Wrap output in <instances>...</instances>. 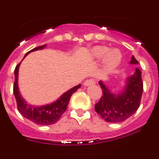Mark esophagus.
I'll use <instances>...</instances> for the list:
<instances>
[{
	"label": "esophagus",
	"mask_w": 159,
	"mask_h": 159,
	"mask_svg": "<svg viewBox=\"0 0 159 159\" xmlns=\"http://www.w3.org/2000/svg\"><path fill=\"white\" fill-rule=\"evenodd\" d=\"M95 83H96V81H95V80H93V79H91V80H88L85 81V82L84 83V86L94 85V84H95Z\"/></svg>",
	"instance_id": "1"
}]
</instances>
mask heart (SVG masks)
Listing matches in <instances>:
<instances>
[{
	"instance_id": "obj_1",
	"label": "heart",
	"mask_w": 159,
	"mask_h": 159,
	"mask_svg": "<svg viewBox=\"0 0 159 159\" xmlns=\"http://www.w3.org/2000/svg\"><path fill=\"white\" fill-rule=\"evenodd\" d=\"M92 55L97 60L105 57V67L107 70H113L119 64L121 61V54L118 50L110 51L108 48L104 46H98L92 49Z\"/></svg>"
}]
</instances>
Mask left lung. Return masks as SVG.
Segmentation results:
<instances>
[{
  "instance_id": "1",
  "label": "left lung",
  "mask_w": 159,
  "mask_h": 159,
  "mask_svg": "<svg viewBox=\"0 0 159 159\" xmlns=\"http://www.w3.org/2000/svg\"><path fill=\"white\" fill-rule=\"evenodd\" d=\"M132 56L130 64H138ZM102 96L95 104V111L101 118L109 123H121L135 113L139 107L143 92V83L141 71L136 68L135 73L128 78L125 91L120 95H114L102 82Z\"/></svg>"
}]
</instances>
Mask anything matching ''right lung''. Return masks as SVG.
Listing matches in <instances>:
<instances>
[{
	"label": "right lung",
	"instance_id": "obj_1",
	"mask_svg": "<svg viewBox=\"0 0 159 159\" xmlns=\"http://www.w3.org/2000/svg\"><path fill=\"white\" fill-rule=\"evenodd\" d=\"M45 47V44L42 46H39L37 48L32 49L31 51L25 54V57L29 54L30 52L36 51L38 49H42ZM20 63L16 66L14 74H15V80L13 84V94L15 95L17 105V109L19 112L24 117L29 119L32 122L38 125H51L57 122L60 118L62 116L63 114L67 110V104L69 102L70 98L71 95L76 91L78 88H80V84L78 86L74 87L73 88L67 91L64 94L60 99L52 104L46 105L42 107H33L29 105L27 102L24 100V99L20 96L17 86V78H18V69Z\"/></svg>",
	"mask_w": 159,
	"mask_h": 159
}]
</instances>
